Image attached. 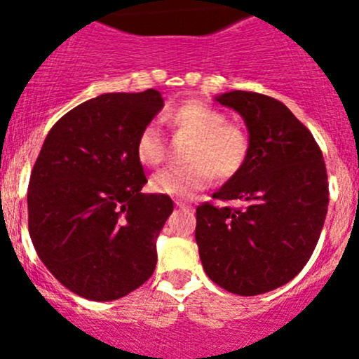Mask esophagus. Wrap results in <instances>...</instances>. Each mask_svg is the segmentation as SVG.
I'll list each match as a JSON object with an SVG mask.
<instances>
[{
    "instance_id": "obj_1",
    "label": "esophagus",
    "mask_w": 359,
    "mask_h": 359,
    "mask_svg": "<svg viewBox=\"0 0 359 359\" xmlns=\"http://www.w3.org/2000/svg\"><path fill=\"white\" fill-rule=\"evenodd\" d=\"M177 206H179L180 210H191L192 208L189 203H186V201H177Z\"/></svg>"
}]
</instances>
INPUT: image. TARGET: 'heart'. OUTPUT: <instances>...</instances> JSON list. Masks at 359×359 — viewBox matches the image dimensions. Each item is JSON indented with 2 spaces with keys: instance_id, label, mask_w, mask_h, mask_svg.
Here are the masks:
<instances>
[{
  "instance_id": "obj_1",
  "label": "heart",
  "mask_w": 359,
  "mask_h": 359,
  "mask_svg": "<svg viewBox=\"0 0 359 359\" xmlns=\"http://www.w3.org/2000/svg\"><path fill=\"white\" fill-rule=\"evenodd\" d=\"M173 129L191 135L186 148L189 163L167 167L154 173L149 187L158 194L189 198L205 189L213 179L225 180L244 167L249 139L241 127L227 123L220 110L203 103L186 101L167 115ZM135 156L146 167H156L165 158V142L156 126H146L135 142Z\"/></svg>"
}]
</instances>
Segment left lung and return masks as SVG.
<instances>
[{"label":"left lung","mask_w":359,"mask_h":359,"mask_svg":"<svg viewBox=\"0 0 359 359\" xmlns=\"http://www.w3.org/2000/svg\"><path fill=\"white\" fill-rule=\"evenodd\" d=\"M215 100L244 118L249 153L213 198L244 205L198 206L196 243L215 284L258 296L292 280L315 251L329 208L325 161L311 132L278 100L248 90Z\"/></svg>","instance_id":"8db88e82"}]
</instances>
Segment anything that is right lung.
<instances>
[{"label": "right lung", "instance_id": "1", "mask_svg": "<svg viewBox=\"0 0 359 359\" xmlns=\"http://www.w3.org/2000/svg\"><path fill=\"white\" fill-rule=\"evenodd\" d=\"M163 108L158 90L108 93L48 132L29 180V233L53 277L77 296L115 301L156 266V239L173 211L141 192L139 134Z\"/></svg>", "mask_w": 359, "mask_h": 359}]
</instances>
